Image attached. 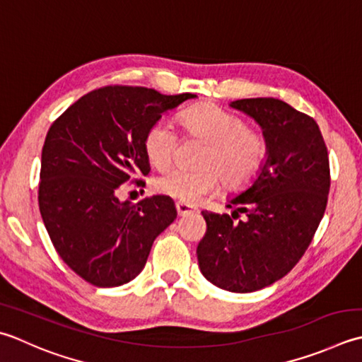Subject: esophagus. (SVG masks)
<instances>
[{
  "label": "esophagus",
  "mask_w": 362,
  "mask_h": 362,
  "mask_svg": "<svg viewBox=\"0 0 362 362\" xmlns=\"http://www.w3.org/2000/svg\"><path fill=\"white\" fill-rule=\"evenodd\" d=\"M175 209H177V215L179 216H185V215L197 211L196 207H193V205H189V204H185V202H175Z\"/></svg>",
  "instance_id": "1"
}]
</instances>
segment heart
Segmentation results:
<instances>
[{
  "instance_id": "1",
  "label": "heart",
  "mask_w": 362,
  "mask_h": 362,
  "mask_svg": "<svg viewBox=\"0 0 362 362\" xmlns=\"http://www.w3.org/2000/svg\"><path fill=\"white\" fill-rule=\"evenodd\" d=\"M179 124L188 139L202 141L197 171L174 168L155 180V189L185 204H197L215 194L221 180L228 189H240L256 179L268 157V139L247 127L246 120L215 103H201L182 111ZM180 136L166 120H157L144 136V152L157 169L173 165Z\"/></svg>"
}]
</instances>
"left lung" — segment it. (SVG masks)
Instances as JSON below:
<instances>
[{
	"mask_svg": "<svg viewBox=\"0 0 362 362\" xmlns=\"http://www.w3.org/2000/svg\"><path fill=\"white\" fill-rule=\"evenodd\" d=\"M230 106L262 127L268 157L252 185L228 204L232 216L202 211L207 230L196 254L211 284L247 293L284 278L306 252L327 209L329 158L315 120L288 103L259 97Z\"/></svg>",
	"mask_w": 362,
	"mask_h": 362,
	"instance_id": "left-lung-1",
	"label": "left lung"
}]
</instances>
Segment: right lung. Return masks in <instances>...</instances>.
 I'll use <instances>...</instances> for the list:
<instances>
[{
  "mask_svg": "<svg viewBox=\"0 0 362 362\" xmlns=\"http://www.w3.org/2000/svg\"><path fill=\"white\" fill-rule=\"evenodd\" d=\"M194 94L141 86L90 90L62 112L42 148L39 209L56 252L86 282L117 287L136 278L153 240L177 218L171 197L132 204L125 182L144 187L148 127Z\"/></svg>",
  "mask_w": 362,
  "mask_h": 362,
  "instance_id": "obj_1",
  "label": "right lung"
}]
</instances>
